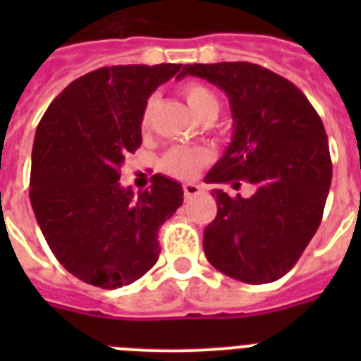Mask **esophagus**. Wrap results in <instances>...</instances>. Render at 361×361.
Returning a JSON list of instances; mask_svg holds the SVG:
<instances>
[{
	"label": "esophagus",
	"mask_w": 361,
	"mask_h": 361,
	"mask_svg": "<svg viewBox=\"0 0 361 361\" xmlns=\"http://www.w3.org/2000/svg\"><path fill=\"white\" fill-rule=\"evenodd\" d=\"M183 190H184V197H186V199H191V197H195L200 193V188L197 186V184H184Z\"/></svg>",
	"instance_id": "obj_1"
}]
</instances>
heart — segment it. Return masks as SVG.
<instances>
[{
	"label": "heart",
	"mask_w": 361,
	"mask_h": 361,
	"mask_svg": "<svg viewBox=\"0 0 361 361\" xmlns=\"http://www.w3.org/2000/svg\"><path fill=\"white\" fill-rule=\"evenodd\" d=\"M180 94L186 99L190 110L200 121L215 119L216 114H219V99L204 85L191 82V85L183 86ZM153 108H155V97L148 99L145 111H142V126L145 128L149 124V121H152ZM209 159H212V153L206 148H199V146H177V148H171L164 155V159H162V170L166 173L173 175V177L190 178L202 166L208 164Z\"/></svg>",
	"instance_id": "obj_1"
}]
</instances>
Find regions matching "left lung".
<instances>
[{
  "label": "left lung",
  "instance_id": "1",
  "mask_svg": "<svg viewBox=\"0 0 361 361\" xmlns=\"http://www.w3.org/2000/svg\"><path fill=\"white\" fill-rule=\"evenodd\" d=\"M184 75L216 85L231 106L233 141L204 180L255 186L250 199L213 191L206 258L240 282H275L295 266L324 215L333 178L324 123L291 81L260 65H186Z\"/></svg>",
  "mask_w": 361,
  "mask_h": 361
}]
</instances>
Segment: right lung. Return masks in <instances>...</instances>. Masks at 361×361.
I'll use <instances>...</instances> for the list:
<instances>
[{
	"label": "right lung",
	"instance_id": "1",
	"mask_svg": "<svg viewBox=\"0 0 361 361\" xmlns=\"http://www.w3.org/2000/svg\"><path fill=\"white\" fill-rule=\"evenodd\" d=\"M180 70L173 63L97 68L70 82L37 124L32 209L61 266L95 288L146 275L161 253L159 228L184 200L183 186L164 175L137 195L119 184L124 159L142 142L148 97Z\"/></svg>",
	"mask_w": 361,
	"mask_h": 361
}]
</instances>
